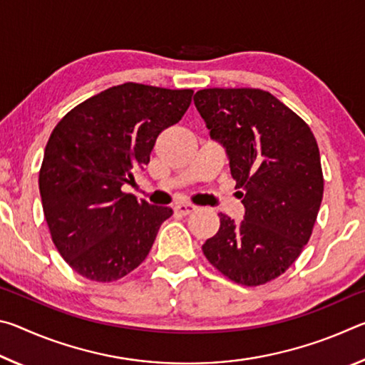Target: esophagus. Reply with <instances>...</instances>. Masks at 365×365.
<instances>
[{
  "instance_id": "esophagus-1",
  "label": "esophagus",
  "mask_w": 365,
  "mask_h": 365,
  "mask_svg": "<svg viewBox=\"0 0 365 365\" xmlns=\"http://www.w3.org/2000/svg\"><path fill=\"white\" fill-rule=\"evenodd\" d=\"M175 212L182 214V215H188L191 212L196 211V206L195 205H188V202H178V205H175Z\"/></svg>"
}]
</instances>
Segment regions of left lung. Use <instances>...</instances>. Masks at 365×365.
<instances>
[{
  "label": "left lung",
  "mask_w": 365,
  "mask_h": 365,
  "mask_svg": "<svg viewBox=\"0 0 365 365\" xmlns=\"http://www.w3.org/2000/svg\"><path fill=\"white\" fill-rule=\"evenodd\" d=\"M195 106L211 138L225 148L245 206L240 224L219 214L202 252L227 279L264 285L292 265L312 235L324 196L316 137L269 91L205 88Z\"/></svg>",
  "instance_id": "obj_1"
}]
</instances>
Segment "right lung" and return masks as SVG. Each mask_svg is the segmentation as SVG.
Wrapping results in <instances>:
<instances>
[{
	"mask_svg": "<svg viewBox=\"0 0 365 365\" xmlns=\"http://www.w3.org/2000/svg\"><path fill=\"white\" fill-rule=\"evenodd\" d=\"M193 90L122 83L69 110L49 137L38 185L53 243L95 282L119 280L145 261L170 207L123 193L150 163L159 133L182 119Z\"/></svg>",
	"mask_w": 365,
	"mask_h": 365,
	"instance_id": "right-lung-1",
	"label": "right lung"
}]
</instances>
